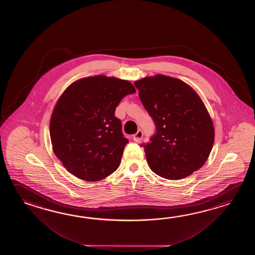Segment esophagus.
Listing matches in <instances>:
<instances>
[{"label": "esophagus", "mask_w": 255, "mask_h": 255, "mask_svg": "<svg viewBox=\"0 0 255 255\" xmlns=\"http://www.w3.org/2000/svg\"><path fill=\"white\" fill-rule=\"evenodd\" d=\"M142 138H143V132H142V130H138L135 135H133V139L135 142H139V141L142 140Z\"/></svg>", "instance_id": "1"}]
</instances>
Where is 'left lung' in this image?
<instances>
[{
	"label": "left lung",
	"instance_id": "left-lung-1",
	"mask_svg": "<svg viewBox=\"0 0 255 255\" xmlns=\"http://www.w3.org/2000/svg\"><path fill=\"white\" fill-rule=\"evenodd\" d=\"M134 85L156 126L150 142L141 145L152 171L180 179L200 169L212 151L214 128L198 94L184 82L163 75Z\"/></svg>",
	"mask_w": 255,
	"mask_h": 255
}]
</instances>
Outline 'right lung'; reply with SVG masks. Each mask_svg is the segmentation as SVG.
Segmentation results:
<instances>
[{
	"mask_svg": "<svg viewBox=\"0 0 255 255\" xmlns=\"http://www.w3.org/2000/svg\"><path fill=\"white\" fill-rule=\"evenodd\" d=\"M135 92L130 82L106 76L74 82L62 94L50 121L55 156L78 179L98 181L120 167L128 143L115 110Z\"/></svg>",
	"mask_w": 255,
	"mask_h": 255,
	"instance_id": "obj_1",
	"label": "right lung"
}]
</instances>
